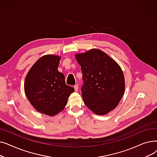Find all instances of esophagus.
I'll return each mask as SVG.
<instances>
[{"label":"esophagus","mask_w":157,"mask_h":157,"mask_svg":"<svg viewBox=\"0 0 157 157\" xmlns=\"http://www.w3.org/2000/svg\"><path fill=\"white\" fill-rule=\"evenodd\" d=\"M78 85H74V90H75V91L76 92H77L78 91Z\"/></svg>","instance_id":"obj_1"}]
</instances>
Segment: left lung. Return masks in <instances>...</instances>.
I'll use <instances>...</instances> for the list:
<instances>
[{
  "instance_id": "8db88e82",
  "label": "left lung",
  "mask_w": 157,
  "mask_h": 157,
  "mask_svg": "<svg viewBox=\"0 0 157 157\" xmlns=\"http://www.w3.org/2000/svg\"><path fill=\"white\" fill-rule=\"evenodd\" d=\"M83 84L82 98L88 108L98 115L108 114L118 105L124 94L125 79L119 65L98 49L76 54Z\"/></svg>"
}]
</instances>
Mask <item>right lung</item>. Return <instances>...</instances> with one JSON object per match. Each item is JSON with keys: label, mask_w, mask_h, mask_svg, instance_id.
<instances>
[{"label": "right lung", "mask_w": 157, "mask_h": 157, "mask_svg": "<svg viewBox=\"0 0 157 157\" xmlns=\"http://www.w3.org/2000/svg\"><path fill=\"white\" fill-rule=\"evenodd\" d=\"M60 57L44 55L33 65L24 83L25 93L39 112L55 116L67 104L74 88L65 84V76L58 71Z\"/></svg>", "instance_id": "obj_1"}]
</instances>
